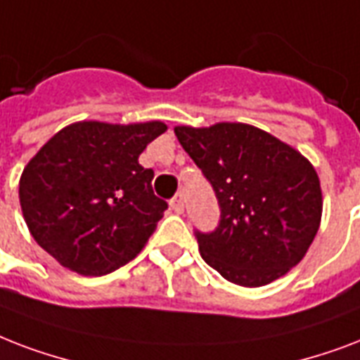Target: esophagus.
Segmentation results:
<instances>
[{
    "mask_svg": "<svg viewBox=\"0 0 360 360\" xmlns=\"http://www.w3.org/2000/svg\"><path fill=\"white\" fill-rule=\"evenodd\" d=\"M171 208L174 212H176V214H182V212H184V197H182V193H176V195H174V197H172V199H171Z\"/></svg>",
    "mask_w": 360,
    "mask_h": 360,
    "instance_id": "1",
    "label": "esophagus"
}]
</instances>
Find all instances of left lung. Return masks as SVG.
Returning <instances> with one entry per match:
<instances>
[{"mask_svg": "<svg viewBox=\"0 0 360 360\" xmlns=\"http://www.w3.org/2000/svg\"><path fill=\"white\" fill-rule=\"evenodd\" d=\"M216 191L221 216L195 233L212 269L236 285L261 287L299 264L321 224L316 169L299 150L250 124L174 127Z\"/></svg>", "mask_w": 360, "mask_h": 360, "instance_id": "8db88e82", "label": "left lung"}]
</instances>
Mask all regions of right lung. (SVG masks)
Here are the masks:
<instances>
[{
  "mask_svg": "<svg viewBox=\"0 0 360 360\" xmlns=\"http://www.w3.org/2000/svg\"><path fill=\"white\" fill-rule=\"evenodd\" d=\"M163 122H77L58 131L24 167L18 197L32 236L65 269L103 276L136 257L167 202L154 171L139 163Z\"/></svg>",
  "mask_w": 360,
  "mask_h": 360,
  "instance_id": "obj_1",
  "label": "right lung"
}]
</instances>
